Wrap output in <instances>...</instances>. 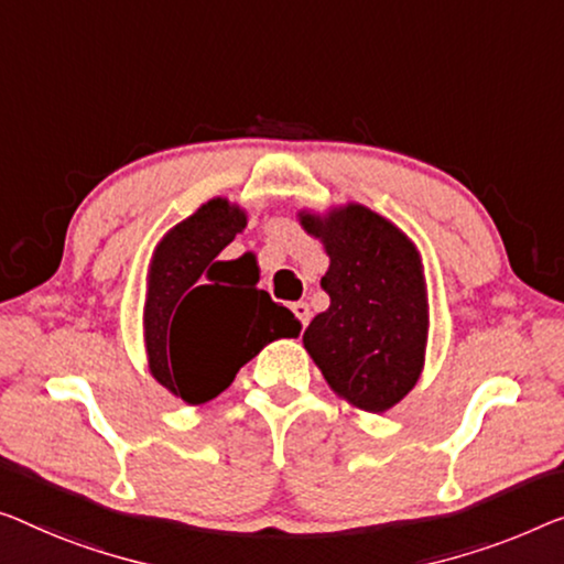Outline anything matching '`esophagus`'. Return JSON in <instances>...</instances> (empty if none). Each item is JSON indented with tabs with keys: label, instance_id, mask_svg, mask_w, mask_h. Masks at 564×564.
I'll return each instance as SVG.
<instances>
[{
	"label": "esophagus",
	"instance_id": "esophagus-1",
	"mask_svg": "<svg viewBox=\"0 0 564 564\" xmlns=\"http://www.w3.org/2000/svg\"><path fill=\"white\" fill-rule=\"evenodd\" d=\"M291 311H293V314H296L301 329H306L308 322H311V308H308L306 301H299V304H293Z\"/></svg>",
	"mask_w": 564,
	"mask_h": 564
}]
</instances>
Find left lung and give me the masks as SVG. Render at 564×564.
Listing matches in <instances>:
<instances>
[{
  "mask_svg": "<svg viewBox=\"0 0 564 564\" xmlns=\"http://www.w3.org/2000/svg\"><path fill=\"white\" fill-rule=\"evenodd\" d=\"M301 225L324 240L329 308L314 316L304 347L326 382L367 413L392 408L417 382L427 336L423 268L413 242L372 209L349 205Z\"/></svg>",
  "mask_w": 564,
  "mask_h": 564,
  "instance_id": "8db88e82",
  "label": "left lung"
}]
</instances>
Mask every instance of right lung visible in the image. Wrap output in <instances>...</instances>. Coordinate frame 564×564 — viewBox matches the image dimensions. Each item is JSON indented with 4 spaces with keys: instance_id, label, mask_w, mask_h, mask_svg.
I'll list each match as a JSON object with an SVG mask.
<instances>
[{
    "instance_id": "1",
    "label": "right lung",
    "mask_w": 564,
    "mask_h": 564,
    "mask_svg": "<svg viewBox=\"0 0 564 564\" xmlns=\"http://www.w3.org/2000/svg\"><path fill=\"white\" fill-rule=\"evenodd\" d=\"M246 228L225 199L202 205L159 242L144 311L151 375L189 405L220 394L268 341L301 324L217 256ZM238 263V260H235Z\"/></svg>"
}]
</instances>
